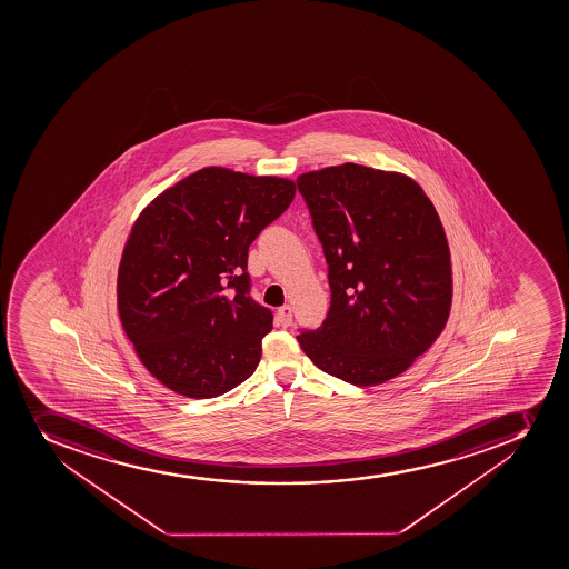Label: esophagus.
Here are the masks:
<instances>
[{
	"instance_id": "esophagus-1",
	"label": "esophagus",
	"mask_w": 569,
	"mask_h": 569,
	"mask_svg": "<svg viewBox=\"0 0 569 569\" xmlns=\"http://www.w3.org/2000/svg\"><path fill=\"white\" fill-rule=\"evenodd\" d=\"M276 321H278L280 327H291V322H293V308H291L289 305L281 306L280 310H278V313H276Z\"/></svg>"
}]
</instances>
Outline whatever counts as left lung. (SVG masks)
I'll use <instances>...</instances> for the list:
<instances>
[{
  "label": "left lung",
  "instance_id": "obj_1",
  "mask_svg": "<svg viewBox=\"0 0 569 569\" xmlns=\"http://www.w3.org/2000/svg\"><path fill=\"white\" fill-rule=\"evenodd\" d=\"M297 187L328 263L330 310L302 330L306 356L355 386L405 372L443 332L452 300L449 242L408 176L363 164L306 172Z\"/></svg>",
  "mask_w": 569,
  "mask_h": 569
}]
</instances>
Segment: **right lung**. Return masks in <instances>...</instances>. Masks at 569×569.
Segmentation results:
<instances>
[{"mask_svg": "<svg viewBox=\"0 0 569 569\" xmlns=\"http://www.w3.org/2000/svg\"><path fill=\"white\" fill-rule=\"evenodd\" d=\"M293 181L208 167L142 209L120 259L126 336L159 382L211 399L258 367L272 313L250 297L248 247L293 202Z\"/></svg>", "mask_w": 569, "mask_h": 569, "instance_id": "right-lung-1", "label": "right lung"}]
</instances>
